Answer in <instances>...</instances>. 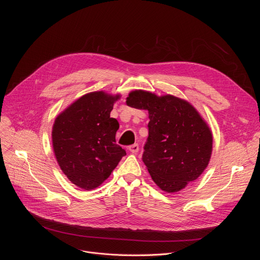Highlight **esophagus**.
Here are the masks:
<instances>
[{"label": "esophagus", "mask_w": 260, "mask_h": 260, "mask_svg": "<svg viewBox=\"0 0 260 260\" xmlns=\"http://www.w3.org/2000/svg\"><path fill=\"white\" fill-rule=\"evenodd\" d=\"M128 151H129L131 153H134V154L138 153V152H139V145H138V144L131 145V146L128 147Z\"/></svg>", "instance_id": "1"}]
</instances>
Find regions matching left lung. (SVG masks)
I'll use <instances>...</instances> for the list:
<instances>
[{
    "mask_svg": "<svg viewBox=\"0 0 260 260\" xmlns=\"http://www.w3.org/2000/svg\"><path fill=\"white\" fill-rule=\"evenodd\" d=\"M126 104L149 113L143 161L157 186L173 193L197 180L209 165L213 145L212 132L197 109L177 96L145 90L129 92Z\"/></svg>",
    "mask_w": 260,
    "mask_h": 260,
    "instance_id": "left-lung-1",
    "label": "left lung"
}]
</instances>
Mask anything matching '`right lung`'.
I'll list each match as a JSON object with an SVG mask.
<instances>
[{
  "instance_id": "right-lung-1",
  "label": "right lung",
  "mask_w": 260,
  "mask_h": 260,
  "mask_svg": "<svg viewBox=\"0 0 260 260\" xmlns=\"http://www.w3.org/2000/svg\"><path fill=\"white\" fill-rule=\"evenodd\" d=\"M120 94H84L55 118L54 155L62 173L81 189L91 190L111 175L126 154L116 144L119 123L110 113Z\"/></svg>"
}]
</instances>
